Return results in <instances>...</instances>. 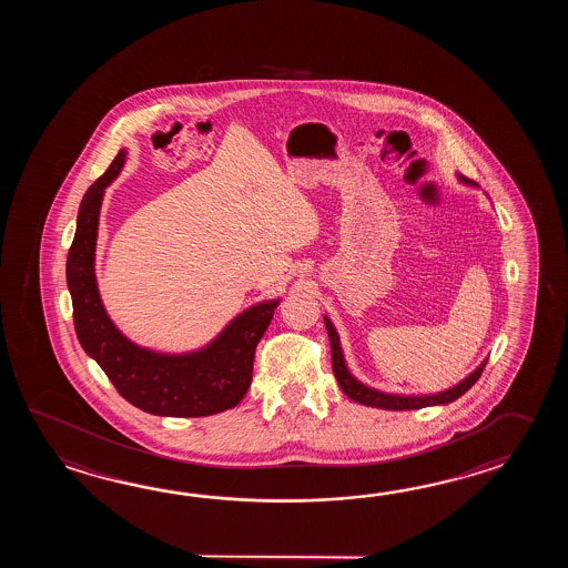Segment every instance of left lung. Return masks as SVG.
Here are the masks:
<instances>
[{
	"instance_id": "left-lung-1",
	"label": "left lung",
	"mask_w": 568,
	"mask_h": 568,
	"mask_svg": "<svg viewBox=\"0 0 568 568\" xmlns=\"http://www.w3.org/2000/svg\"><path fill=\"white\" fill-rule=\"evenodd\" d=\"M457 181L463 182L465 186H475V182L465 179L459 172H457ZM325 326L326 333H328V341H331L333 374L337 377L338 387L353 402L363 404V406L379 408V410H418V408H428V406H447L450 402L459 399L479 379L483 367L487 363V359H483L477 365V369H473L471 374L467 375L465 379H460L459 384H455V386L448 387V389H443V392H435V394H389V392H382V389H375V387L363 384L362 379H357L355 375L351 374L347 362H345V355H343L337 328H335L333 321L326 314Z\"/></svg>"
}]
</instances>
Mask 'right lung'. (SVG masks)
I'll return each mask as SVG.
<instances>
[{"mask_svg":"<svg viewBox=\"0 0 568 568\" xmlns=\"http://www.w3.org/2000/svg\"><path fill=\"white\" fill-rule=\"evenodd\" d=\"M125 150L89 186L67 257L74 331L81 347L135 408L170 418H199L235 408L252 384L255 347L280 298L255 302L233 316L206 345L182 353L142 347L125 337L101 301L95 276L97 231L105 189L125 164Z\"/></svg>","mask_w":568,"mask_h":568,"instance_id":"obj_1","label":"right lung"}]
</instances>
